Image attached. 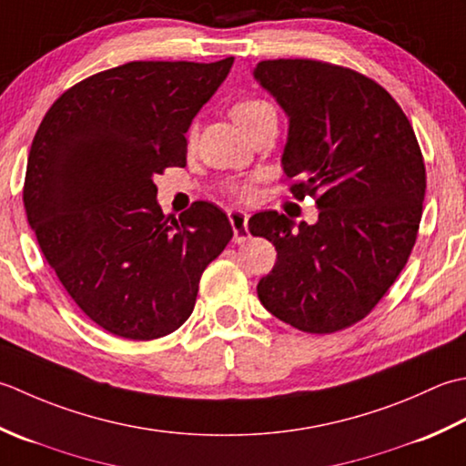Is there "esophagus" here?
<instances>
[{"label": "esophagus", "mask_w": 466, "mask_h": 466, "mask_svg": "<svg viewBox=\"0 0 466 466\" xmlns=\"http://www.w3.org/2000/svg\"><path fill=\"white\" fill-rule=\"evenodd\" d=\"M229 221L233 227V241L235 243H245L249 239V229H247V221H249V215L243 211H229Z\"/></svg>", "instance_id": "obj_1"}]
</instances>
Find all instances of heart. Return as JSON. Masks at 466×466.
<instances>
[{"mask_svg": "<svg viewBox=\"0 0 466 466\" xmlns=\"http://www.w3.org/2000/svg\"><path fill=\"white\" fill-rule=\"evenodd\" d=\"M231 116L237 125H239L243 130H247L253 125H258V122H263L268 118L278 120V110H275L273 104H269L268 100L243 98V100L233 104ZM231 193L239 198H247L251 195V187L247 183H235V185H231Z\"/></svg>", "mask_w": 466, "mask_h": 466, "instance_id": "1", "label": "heart"}]
</instances>
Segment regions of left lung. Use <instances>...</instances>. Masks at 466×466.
<instances>
[{"instance_id": "left-lung-1", "label": "left lung", "mask_w": 466, "mask_h": 466, "mask_svg": "<svg viewBox=\"0 0 466 466\" xmlns=\"http://www.w3.org/2000/svg\"><path fill=\"white\" fill-rule=\"evenodd\" d=\"M255 80L289 118L281 167L293 197L309 195L318 223L255 213L251 235L278 261L258 283L263 308L308 334L364 319L390 289L416 243L424 160L398 102L380 84L318 60H263Z\"/></svg>"}]
</instances>
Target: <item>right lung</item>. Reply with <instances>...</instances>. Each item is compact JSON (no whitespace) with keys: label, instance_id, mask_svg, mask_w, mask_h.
<instances>
[{"label":"right lung","instance_id":"add662e5","mask_svg":"<svg viewBox=\"0 0 466 466\" xmlns=\"http://www.w3.org/2000/svg\"><path fill=\"white\" fill-rule=\"evenodd\" d=\"M231 66L233 56L116 66L66 90L35 132L27 223L76 306L114 336L147 341L183 326L231 241L219 207L197 201L175 219L155 185L187 165V130Z\"/></svg>","mask_w":466,"mask_h":466}]
</instances>
